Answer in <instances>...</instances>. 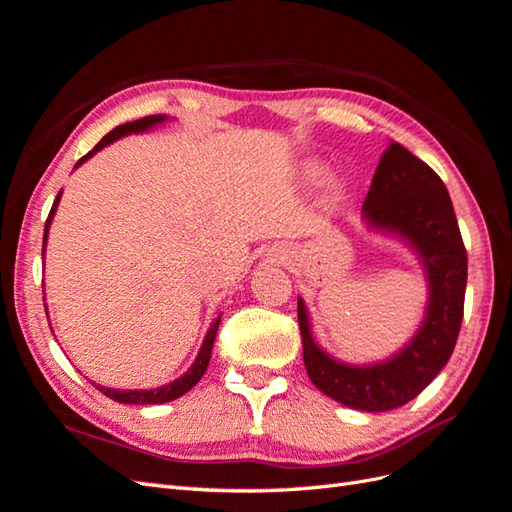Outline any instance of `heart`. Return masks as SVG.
<instances>
[{"instance_id":"obj_1","label":"heart","mask_w":512,"mask_h":512,"mask_svg":"<svg viewBox=\"0 0 512 512\" xmlns=\"http://www.w3.org/2000/svg\"><path fill=\"white\" fill-rule=\"evenodd\" d=\"M309 175L318 177V175H320V168H318V166H309Z\"/></svg>"}]
</instances>
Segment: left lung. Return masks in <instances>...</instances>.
<instances>
[{
	"label": "left lung",
	"instance_id": "1",
	"mask_svg": "<svg viewBox=\"0 0 512 512\" xmlns=\"http://www.w3.org/2000/svg\"><path fill=\"white\" fill-rule=\"evenodd\" d=\"M363 211L371 226L399 232L423 258L429 280L423 327L391 361L352 367L314 344L301 299L297 316L303 363L316 389L356 410L386 412L408 404L451 359L463 320L468 254L444 181L404 145L389 143L384 149Z\"/></svg>",
	"mask_w": 512,
	"mask_h": 512
}]
</instances>
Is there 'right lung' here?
Returning a JSON list of instances; mask_svg holds the SVG:
<instances>
[{
    "mask_svg": "<svg viewBox=\"0 0 512 512\" xmlns=\"http://www.w3.org/2000/svg\"><path fill=\"white\" fill-rule=\"evenodd\" d=\"M166 117L164 115H149V117H143V119H136V121H130V123H123V126H117L115 130L108 132L102 141L91 149L87 156H83L79 162H76V166H81L85 160H89L91 156H94L96 151H100L102 147H106L108 143L117 141V138L126 136V134H132V132H145L147 128L156 126V123L164 121ZM61 198V192L57 194L55 203L51 207V213L49 218H46V226H44V241H42V254H44V245H46V235H49V226H51V220L55 215V209H57V203ZM218 327H220V316L218 320H215L211 324V329L205 337L203 346H200V352L196 356L194 365L188 369V374H183L179 380L170 382L166 386H160V389H153V391H119V389H106V386H98V391L104 393L106 397H111L115 401H119V404H136V406H151V404H166V401H173L177 397H181L183 393H188L192 386L203 378V374L207 371V365H209V359H211V350H213V342H215V333H218Z\"/></svg>",
    "mask_w": 512,
    "mask_h": 512,
    "instance_id": "add662e5",
    "label": "right lung"
}]
</instances>
